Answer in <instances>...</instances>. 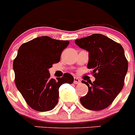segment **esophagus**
Masks as SVG:
<instances>
[{
    "mask_svg": "<svg viewBox=\"0 0 135 135\" xmlns=\"http://www.w3.org/2000/svg\"><path fill=\"white\" fill-rule=\"evenodd\" d=\"M80 82H81V81L79 78H77V77H74V83L75 84H80Z\"/></svg>",
    "mask_w": 135,
    "mask_h": 135,
    "instance_id": "esophagus-1",
    "label": "esophagus"
}]
</instances>
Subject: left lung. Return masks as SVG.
I'll list each match as a JSON object with an SVG mask.
<instances>
[{
  "instance_id": "left-lung-1",
  "label": "left lung",
  "mask_w": 135,
  "mask_h": 135,
  "mask_svg": "<svg viewBox=\"0 0 135 135\" xmlns=\"http://www.w3.org/2000/svg\"><path fill=\"white\" fill-rule=\"evenodd\" d=\"M89 52L87 68L93 70L95 80L86 84L89 92L80 99L87 109L99 111L108 108L121 91L128 70V61L121 45L108 37L94 34L75 40Z\"/></svg>"
}]
</instances>
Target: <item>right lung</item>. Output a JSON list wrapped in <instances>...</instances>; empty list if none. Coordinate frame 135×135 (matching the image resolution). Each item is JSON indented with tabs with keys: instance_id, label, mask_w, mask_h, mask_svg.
<instances>
[{
	"instance_id": "1",
	"label": "right lung",
	"mask_w": 135,
	"mask_h": 135,
	"mask_svg": "<svg viewBox=\"0 0 135 135\" xmlns=\"http://www.w3.org/2000/svg\"><path fill=\"white\" fill-rule=\"evenodd\" d=\"M68 40L40 36L21 45L14 59L15 83L27 105L38 112L53 109L59 101V89L71 84L74 77L65 73L61 78H50L49 69L60 61Z\"/></svg>"
}]
</instances>
